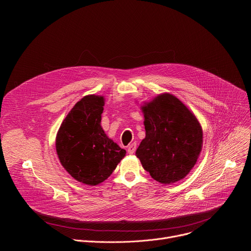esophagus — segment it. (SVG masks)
<instances>
[{
	"instance_id": "esophagus-1",
	"label": "esophagus",
	"mask_w": 251,
	"mask_h": 251,
	"mask_svg": "<svg viewBox=\"0 0 251 251\" xmlns=\"http://www.w3.org/2000/svg\"><path fill=\"white\" fill-rule=\"evenodd\" d=\"M135 150H136V144L135 143H132V144H130L128 146V153L133 154V153H135Z\"/></svg>"
}]
</instances>
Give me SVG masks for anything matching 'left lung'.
I'll return each instance as SVG.
<instances>
[{
  "label": "left lung",
  "instance_id": "1",
  "mask_svg": "<svg viewBox=\"0 0 251 251\" xmlns=\"http://www.w3.org/2000/svg\"><path fill=\"white\" fill-rule=\"evenodd\" d=\"M142 110L146 137L136 156L157 182L167 185L182 180L201 150L200 123L180 100L168 93L159 95Z\"/></svg>",
  "mask_w": 251,
  "mask_h": 251
}]
</instances>
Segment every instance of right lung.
<instances>
[{"mask_svg":"<svg viewBox=\"0 0 251 251\" xmlns=\"http://www.w3.org/2000/svg\"><path fill=\"white\" fill-rule=\"evenodd\" d=\"M103 106L102 96H84L67 114L56 135L61 165L75 180L89 186L105 181L126 154L100 125Z\"/></svg>","mask_w":251,"mask_h":251,"instance_id":"add662e5","label":"right lung"}]
</instances>
